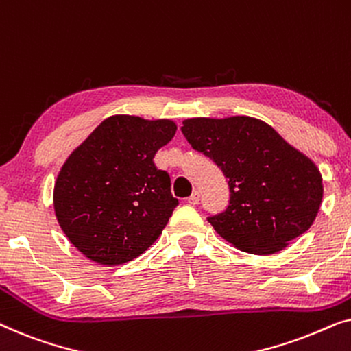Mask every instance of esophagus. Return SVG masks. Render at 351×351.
I'll list each match as a JSON object with an SVG mask.
<instances>
[{"label":"esophagus","instance_id":"esophagus-1","mask_svg":"<svg viewBox=\"0 0 351 351\" xmlns=\"http://www.w3.org/2000/svg\"><path fill=\"white\" fill-rule=\"evenodd\" d=\"M186 203H189V204H191V206L198 204V203H199V193H198V191H195V193H193V195H191L189 199H186Z\"/></svg>","mask_w":351,"mask_h":351}]
</instances>
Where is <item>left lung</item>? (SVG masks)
Segmentation results:
<instances>
[{
  "label": "left lung",
  "mask_w": 351,
  "mask_h": 351,
  "mask_svg": "<svg viewBox=\"0 0 351 351\" xmlns=\"http://www.w3.org/2000/svg\"><path fill=\"white\" fill-rule=\"evenodd\" d=\"M182 132L228 179V208L208 220L239 251L280 252L313 225L323 177L270 124L251 117L190 118Z\"/></svg>",
  "instance_id": "1"
}]
</instances>
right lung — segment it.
Wrapping results in <instances>:
<instances>
[{"mask_svg":"<svg viewBox=\"0 0 351 351\" xmlns=\"http://www.w3.org/2000/svg\"><path fill=\"white\" fill-rule=\"evenodd\" d=\"M177 131L171 119L114 114L104 119L62 166L54 210L62 232L90 261L119 265L147 251L179 201L153 162Z\"/></svg>","mask_w":351,"mask_h":351,"instance_id":"right-lung-1","label":"right lung"}]
</instances>
